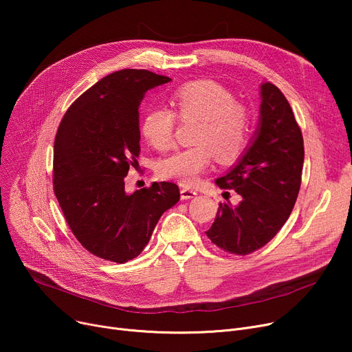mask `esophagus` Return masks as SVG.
<instances>
[{"mask_svg":"<svg viewBox=\"0 0 352 352\" xmlns=\"http://www.w3.org/2000/svg\"><path fill=\"white\" fill-rule=\"evenodd\" d=\"M179 192H181V199H190L197 195V191L191 188H181Z\"/></svg>","mask_w":352,"mask_h":352,"instance_id":"esophagus-1","label":"esophagus"}]
</instances>
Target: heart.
<instances>
[{"label":"heart","instance_id":"b5f03b06","mask_svg":"<svg viewBox=\"0 0 352 352\" xmlns=\"http://www.w3.org/2000/svg\"><path fill=\"white\" fill-rule=\"evenodd\" d=\"M171 109L153 108L141 122V134L155 150L166 151L174 144L177 119L197 118L192 145L160 162L157 174L162 179L191 187L217 157L230 164L243 154L248 141L250 116L231 92L211 80L190 81L168 96Z\"/></svg>","mask_w":352,"mask_h":352}]
</instances>
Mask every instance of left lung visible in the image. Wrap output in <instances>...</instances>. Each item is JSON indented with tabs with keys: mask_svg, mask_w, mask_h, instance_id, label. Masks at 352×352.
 <instances>
[{
	"mask_svg": "<svg viewBox=\"0 0 352 352\" xmlns=\"http://www.w3.org/2000/svg\"><path fill=\"white\" fill-rule=\"evenodd\" d=\"M302 165L301 128L280 88L265 82L261 85L260 124L251 145L234 168L215 181L221 190L241 195V201L236 206L219 202L207 236L221 250L236 255H248L268 244L295 206Z\"/></svg>",
	"mask_w": 352,
	"mask_h": 352,
	"instance_id": "obj_1",
	"label": "left lung"
}]
</instances>
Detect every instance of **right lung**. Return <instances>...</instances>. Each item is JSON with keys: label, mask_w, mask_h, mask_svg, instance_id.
Instances as JSON below:
<instances>
[{"label": "right lung", "mask_w": 352, "mask_h": 352, "mask_svg": "<svg viewBox=\"0 0 352 352\" xmlns=\"http://www.w3.org/2000/svg\"><path fill=\"white\" fill-rule=\"evenodd\" d=\"M171 81L121 69L88 88L67 109L54 141V194L80 244L117 264L138 256L161 215L179 201L178 186L154 182L125 192L140 155L138 108L148 89Z\"/></svg>", "instance_id": "add662e5"}]
</instances>
